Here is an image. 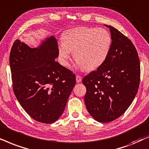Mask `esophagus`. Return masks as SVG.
Returning <instances> with one entry per match:
<instances>
[{
    "label": "esophagus",
    "instance_id": "34e87169",
    "mask_svg": "<svg viewBox=\"0 0 149 149\" xmlns=\"http://www.w3.org/2000/svg\"><path fill=\"white\" fill-rule=\"evenodd\" d=\"M81 81H82V77H81L80 76H79V75L76 76V82L79 83V82H80Z\"/></svg>",
    "mask_w": 149,
    "mask_h": 149
}]
</instances>
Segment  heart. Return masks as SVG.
Segmentation results:
<instances>
[{"mask_svg":"<svg viewBox=\"0 0 149 149\" xmlns=\"http://www.w3.org/2000/svg\"><path fill=\"white\" fill-rule=\"evenodd\" d=\"M59 45V55L63 63L69 65L71 52L84 70L93 71L104 64L112 44L110 33L103 28L78 27L66 31Z\"/></svg>","mask_w":149,"mask_h":149,"instance_id":"heart-1","label":"heart"}]
</instances>
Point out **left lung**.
<instances>
[{
  "mask_svg": "<svg viewBox=\"0 0 149 149\" xmlns=\"http://www.w3.org/2000/svg\"><path fill=\"white\" fill-rule=\"evenodd\" d=\"M112 44L102 66L83 78L86 108L95 120L108 123L120 117L138 93L140 64L137 50L127 37L112 26Z\"/></svg>",
  "mask_w": 149,
  "mask_h": 149,
  "instance_id": "1",
  "label": "left lung"
}]
</instances>
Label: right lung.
I'll return each instance as SVG.
<instances>
[{
  "instance_id": "obj_1",
  "label": "right lung",
  "mask_w": 149,
  "mask_h": 149,
  "mask_svg": "<svg viewBox=\"0 0 149 149\" xmlns=\"http://www.w3.org/2000/svg\"><path fill=\"white\" fill-rule=\"evenodd\" d=\"M58 54L54 36L35 48L17 39L10 52L15 97L30 116L43 123L58 119L76 84V75L54 61Z\"/></svg>"
}]
</instances>
